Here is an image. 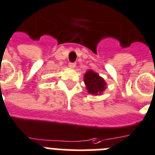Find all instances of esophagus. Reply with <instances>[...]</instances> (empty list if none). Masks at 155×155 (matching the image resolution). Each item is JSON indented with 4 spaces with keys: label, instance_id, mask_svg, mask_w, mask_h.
<instances>
[{
    "label": "esophagus",
    "instance_id": "obj_1",
    "mask_svg": "<svg viewBox=\"0 0 155 155\" xmlns=\"http://www.w3.org/2000/svg\"><path fill=\"white\" fill-rule=\"evenodd\" d=\"M68 66H69V67H70V68H74L75 67H76V64H75L74 63H70L68 64Z\"/></svg>",
    "mask_w": 155,
    "mask_h": 155
}]
</instances>
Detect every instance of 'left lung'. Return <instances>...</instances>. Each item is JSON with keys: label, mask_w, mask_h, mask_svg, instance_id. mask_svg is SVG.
<instances>
[{"label": "left lung", "mask_w": 155, "mask_h": 155, "mask_svg": "<svg viewBox=\"0 0 155 155\" xmlns=\"http://www.w3.org/2000/svg\"><path fill=\"white\" fill-rule=\"evenodd\" d=\"M84 82L88 93L92 96H100L107 87L105 80L92 70H88L84 74Z\"/></svg>", "instance_id": "left-lung-1"}]
</instances>
